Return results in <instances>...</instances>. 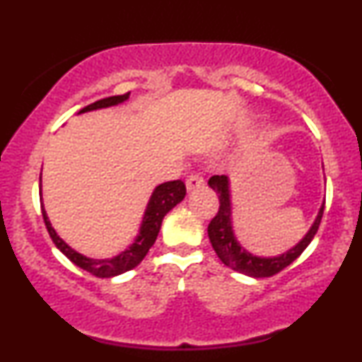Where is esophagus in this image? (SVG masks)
I'll list each match as a JSON object with an SVG mask.
<instances>
[{
	"mask_svg": "<svg viewBox=\"0 0 362 362\" xmlns=\"http://www.w3.org/2000/svg\"><path fill=\"white\" fill-rule=\"evenodd\" d=\"M185 185H187V190L190 192V190H195V189H199V187L204 185V178L199 175V173H192V175L187 177Z\"/></svg>",
	"mask_w": 362,
	"mask_h": 362,
	"instance_id": "obj_1",
	"label": "esophagus"
}]
</instances>
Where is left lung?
<instances>
[{"instance_id":"obj_1","label":"left lung","mask_w":362,"mask_h":362,"mask_svg":"<svg viewBox=\"0 0 362 362\" xmlns=\"http://www.w3.org/2000/svg\"><path fill=\"white\" fill-rule=\"evenodd\" d=\"M207 184H209L211 189H213L219 197L218 214L211 219L209 226H207V235H209L211 245H213L214 252L218 253V257L221 259L223 264L231 267L236 272H242L245 276L252 277H271L274 274L281 272L282 269L288 267L289 264H293V262L305 252V248L311 243L313 236L317 235L325 202L320 207L317 219L311 224L310 231L305 235V238H303L296 247H293L291 250L282 253L279 257L252 255L250 252L245 250L242 245L236 242L233 235V226H231L230 180H228V177L213 175Z\"/></svg>"}]
</instances>
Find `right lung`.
Wrapping results in <instances>:
<instances>
[{
	"label": "right lung",
	"mask_w": 362,
	"mask_h": 362,
	"mask_svg": "<svg viewBox=\"0 0 362 362\" xmlns=\"http://www.w3.org/2000/svg\"><path fill=\"white\" fill-rule=\"evenodd\" d=\"M129 93L124 95H115V97H109V98H102V100H97L95 103H90L86 105L85 109L80 110V114L83 112H90V110H97V109H105V107H112L117 105V103L126 102L129 98ZM185 184L182 180H172V182H165V184L158 185L155 190H153L151 199H149L146 213H144L143 218V224L139 228V235L138 238L134 240V243L124 250L122 253H119L117 257L114 259H90V257L81 255L76 250H73L68 243H64L62 240L57 236L54 228L51 226V221H49L47 214H45V209L42 207V218L45 223V228H47L49 235H51L54 245H56L59 250L68 257L69 260L73 262L74 265L83 269V271L93 274L97 277H114L119 276V274H124L131 269H134L136 265L141 264V260L146 257V253L149 252V248L153 247V243L156 242V236L160 233L161 228V221H163L165 214L168 211H172L178 202L184 201L185 197Z\"/></svg>",
	"instance_id": "add662e5"
}]
</instances>
